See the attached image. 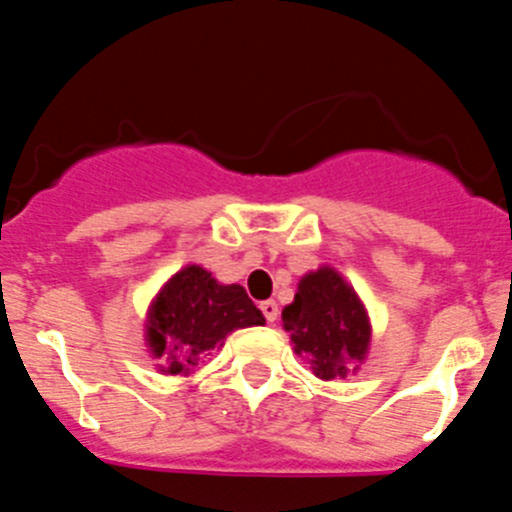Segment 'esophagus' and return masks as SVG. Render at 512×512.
I'll return each instance as SVG.
<instances>
[{"label":"esophagus","mask_w":512,"mask_h":512,"mask_svg":"<svg viewBox=\"0 0 512 512\" xmlns=\"http://www.w3.org/2000/svg\"><path fill=\"white\" fill-rule=\"evenodd\" d=\"M261 312H264V318L269 320V323H277L279 318V305L274 300H266L261 302Z\"/></svg>","instance_id":"esophagus-1"}]
</instances>
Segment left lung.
<instances>
[{
	"mask_svg": "<svg viewBox=\"0 0 512 512\" xmlns=\"http://www.w3.org/2000/svg\"><path fill=\"white\" fill-rule=\"evenodd\" d=\"M282 325L295 354L325 382L356 372L372 343L364 302L333 266L307 271L300 279L295 300L282 310Z\"/></svg>",
	"mask_w": 512,
	"mask_h": 512,
	"instance_id": "1",
	"label": "left lung"
}]
</instances>
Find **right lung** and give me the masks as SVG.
Wrapping results in <instances>:
<instances>
[{
    "label": "right lung",
    "instance_id": "obj_1",
    "mask_svg": "<svg viewBox=\"0 0 512 512\" xmlns=\"http://www.w3.org/2000/svg\"><path fill=\"white\" fill-rule=\"evenodd\" d=\"M264 323L241 284H220L207 269L189 264L148 305L146 343L156 359L166 361L161 372L187 377L233 330Z\"/></svg>",
    "mask_w": 512,
    "mask_h": 512
}]
</instances>
